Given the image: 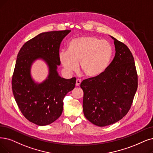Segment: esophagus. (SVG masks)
Returning <instances> with one entry per match:
<instances>
[{
  "instance_id": "1",
  "label": "esophagus",
  "mask_w": 153,
  "mask_h": 153,
  "mask_svg": "<svg viewBox=\"0 0 153 153\" xmlns=\"http://www.w3.org/2000/svg\"><path fill=\"white\" fill-rule=\"evenodd\" d=\"M81 82H82V81H81L80 79H76V86H79V85H80Z\"/></svg>"
}]
</instances>
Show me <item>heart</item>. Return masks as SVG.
<instances>
[{"label":"heart","instance_id":"heart-1","mask_svg":"<svg viewBox=\"0 0 153 153\" xmlns=\"http://www.w3.org/2000/svg\"><path fill=\"white\" fill-rule=\"evenodd\" d=\"M112 56L111 45L94 36H83L71 40L68 50H61L58 58L68 73L76 70L78 63L84 74L95 77L104 72Z\"/></svg>","mask_w":153,"mask_h":153}]
</instances>
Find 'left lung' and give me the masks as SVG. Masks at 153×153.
<instances>
[{
    "mask_svg": "<svg viewBox=\"0 0 153 153\" xmlns=\"http://www.w3.org/2000/svg\"><path fill=\"white\" fill-rule=\"evenodd\" d=\"M115 57L101 75L84 80L83 111L90 123L104 127L117 123L129 112L137 88V75L127 46L112 36Z\"/></svg>",
    "mask_w": 153,
    "mask_h": 153,
    "instance_id": "left-lung-1",
    "label": "left lung"
}]
</instances>
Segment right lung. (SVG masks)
<instances>
[{
    "instance_id": "right-lung-1",
    "label": "right lung",
    "mask_w": 153,
    "mask_h": 153,
    "mask_svg": "<svg viewBox=\"0 0 153 153\" xmlns=\"http://www.w3.org/2000/svg\"><path fill=\"white\" fill-rule=\"evenodd\" d=\"M71 30L42 33L24 44L17 54L12 79L15 100L28 120L38 126L53 123L62 115L63 99L75 87L76 78L65 79L57 71L60 44ZM43 60L48 75L41 83L36 82L30 74L36 60Z\"/></svg>"
}]
</instances>
